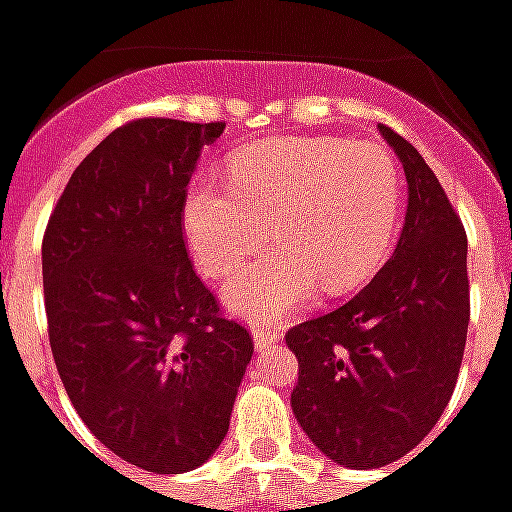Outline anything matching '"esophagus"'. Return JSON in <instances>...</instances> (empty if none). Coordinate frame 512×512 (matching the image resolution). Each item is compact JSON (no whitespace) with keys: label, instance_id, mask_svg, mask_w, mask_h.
Returning <instances> with one entry per match:
<instances>
[{"label":"esophagus","instance_id":"esophagus-1","mask_svg":"<svg viewBox=\"0 0 512 512\" xmlns=\"http://www.w3.org/2000/svg\"><path fill=\"white\" fill-rule=\"evenodd\" d=\"M252 337H255L257 348H266V345L277 343L279 337H282V332H279V329H271L266 323H257V326H252Z\"/></svg>","mask_w":512,"mask_h":512}]
</instances>
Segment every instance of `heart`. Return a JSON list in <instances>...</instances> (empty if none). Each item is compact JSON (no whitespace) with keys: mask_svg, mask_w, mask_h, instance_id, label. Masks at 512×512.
Returning a JSON list of instances; mask_svg holds the SVG:
<instances>
[{"mask_svg":"<svg viewBox=\"0 0 512 512\" xmlns=\"http://www.w3.org/2000/svg\"><path fill=\"white\" fill-rule=\"evenodd\" d=\"M403 211V178L378 145L351 139H274L244 147L227 186L202 180L183 205L197 266L227 277L266 238L274 249L238 268L227 307L268 321L299 310L323 290L362 288L384 266Z\"/></svg>","mask_w":512,"mask_h":512,"instance_id":"obj_1","label":"heart"}]
</instances>
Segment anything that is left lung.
<instances>
[{"mask_svg":"<svg viewBox=\"0 0 512 512\" xmlns=\"http://www.w3.org/2000/svg\"><path fill=\"white\" fill-rule=\"evenodd\" d=\"M378 128L408 180L400 241L348 304L285 334L299 359L293 414L348 469L386 466L428 436L450 403L469 329L461 219L417 147Z\"/></svg>","mask_w":512,"mask_h":512,"instance_id":"1","label":"left lung"}]
</instances>
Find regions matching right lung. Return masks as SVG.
<instances>
[{
  "label": "right lung",
  "mask_w": 512,
  "mask_h": 512,
  "mask_svg": "<svg viewBox=\"0 0 512 512\" xmlns=\"http://www.w3.org/2000/svg\"><path fill=\"white\" fill-rule=\"evenodd\" d=\"M222 131L169 117L115 128L73 169L43 235L65 392L95 439L145 472L180 474L211 458L255 351L183 241L186 186Z\"/></svg>",
  "instance_id": "obj_1"
}]
</instances>
